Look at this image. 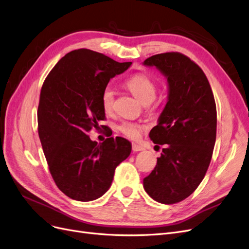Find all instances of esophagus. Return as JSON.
Masks as SVG:
<instances>
[{
    "label": "esophagus",
    "mask_w": 249,
    "mask_h": 249,
    "mask_svg": "<svg viewBox=\"0 0 249 249\" xmlns=\"http://www.w3.org/2000/svg\"><path fill=\"white\" fill-rule=\"evenodd\" d=\"M132 149H133V151H134V152H138V151H142V150H144V147H142V146H140V145H138V144L133 143V145H132Z\"/></svg>",
    "instance_id": "obj_1"
}]
</instances>
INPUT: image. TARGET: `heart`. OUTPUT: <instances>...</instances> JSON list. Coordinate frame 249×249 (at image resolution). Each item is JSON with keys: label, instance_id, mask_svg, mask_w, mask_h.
<instances>
[{"label": "heart", "instance_id": "1", "mask_svg": "<svg viewBox=\"0 0 249 249\" xmlns=\"http://www.w3.org/2000/svg\"><path fill=\"white\" fill-rule=\"evenodd\" d=\"M124 86L143 104L151 103L156 97V86L152 79L145 74L139 73L128 77ZM100 101L103 110L106 113L112 111L114 105V91L111 87H105L103 89ZM117 128L125 137L135 140L140 137L143 125L137 123L124 122L117 126Z\"/></svg>", "mask_w": 249, "mask_h": 249}]
</instances>
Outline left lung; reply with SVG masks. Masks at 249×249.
<instances>
[{
  "label": "left lung",
  "instance_id": "8db88e82",
  "mask_svg": "<svg viewBox=\"0 0 249 249\" xmlns=\"http://www.w3.org/2000/svg\"><path fill=\"white\" fill-rule=\"evenodd\" d=\"M143 64L156 67L168 88L167 102L149 134L153 143L166 145L143 186L155 201L173 204L196 190L210 166L216 136L215 102L202 69L187 56L157 54Z\"/></svg>",
  "mask_w": 249,
  "mask_h": 249
}]
</instances>
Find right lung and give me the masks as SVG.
<instances>
[{
    "instance_id": "1",
    "label": "right lung",
    "mask_w": 249,
    "mask_h": 249,
    "mask_svg": "<svg viewBox=\"0 0 249 249\" xmlns=\"http://www.w3.org/2000/svg\"><path fill=\"white\" fill-rule=\"evenodd\" d=\"M131 65L88 49L74 50L58 61L43 84L38 137L57 187L71 199L87 202L105 194L116 166L131 154L132 144L124 138L98 144L87 135L105 118L103 89Z\"/></svg>"
}]
</instances>
